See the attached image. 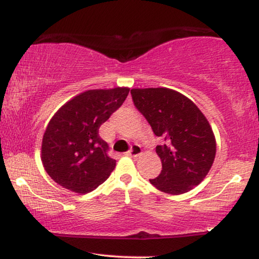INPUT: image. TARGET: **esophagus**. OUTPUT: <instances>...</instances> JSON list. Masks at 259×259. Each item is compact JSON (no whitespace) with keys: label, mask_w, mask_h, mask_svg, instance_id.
<instances>
[{"label":"esophagus","mask_w":259,"mask_h":259,"mask_svg":"<svg viewBox=\"0 0 259 259\" xmlns=\"http://www.w3.org/2000/svg\"><path fill=\"white\" fill-rule=\"evenodd\" d=\"M141 154H143V150H141L139 145H134V146L127 152V155H130V157H139Z\"/></svg>","instance_id":"34e87169"}]
</instances>
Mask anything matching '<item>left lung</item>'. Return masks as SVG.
Instances as JSON below:
<instances>
[{
  "mask_svg": "<svg viewBox=\"0 0 259 259\" xmlns=\"http://www.w3.org/2000/svg\"><path fill=\"white\" fill-rule=\"evenodd\" d=\"M136 107L153 133L165 140L155 152L161 173L150 182L161 192L183 194L199 185L215 157V138L207 119L196 104L169 88H133Z\"/></svg>",
  "mask_w": 259,
  "mask_h": 259,
  "instance_id": "1",
  "label": "left lung"
}]
</instances>
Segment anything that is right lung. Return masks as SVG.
Listing matches in <instances>:
<instances>
[{
	"label": "right lung",
	"mask_w": 259,
	"mask_h": 259,
	"mask_svg": "<svg viewBox=\"0 0 259 259\" xmlns=\"http://www.w3.org/2000/svg\"><path fill=\"white\" fill-rule=\"evenodd\" d=\"M128 87L88 90L58 109L42 138L41 160L60 186L84 194L101 185L115 167L99 128L126 100Z\"/></svg>",
	"instance_id": "1"
}]
</instances>
